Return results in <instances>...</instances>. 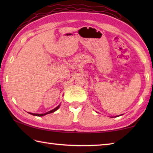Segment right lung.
Instances as JSON below:
<instances>
[{"instance_id":"right-lung-1","label":"right lung","mask_w":153,"mask_h":153,"mask_svg":"<svg viewBox=\"0 0 153 153\" xmlns=\"http://www.w3.org/2000/svg\"><path fill=\"white\" fill-rule=\"evenodd\" d=\"M59 107H60V105H59L57 106V107L54 108V109L51 110V111H48L47 113H44V114H38V113H29L31 114V115H34V116H38V117H42V116H44V115H47V114H49V113H51L55 112V111H56V110L58 109V108H59Z\"/></svg>"}]
</instances>
